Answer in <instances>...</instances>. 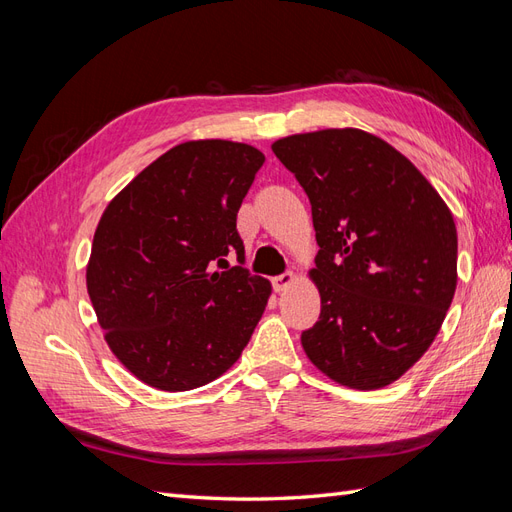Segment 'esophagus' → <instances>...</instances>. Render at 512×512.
Returning a JSON list of instances; mask_svg holds the SVG:
<instances>
[{
	"instance_id": "1",
	"label": "esophagus",
	"mask_w": 512,
	"mask_h": 512,
	"mask_svg": "<svg viewBox=\"0 0 512 512\" xmlns=\"http://www.w3.org/2000/svg\"><path fill=\"white\" fill-rule=\"evenodd\" d=\"M271 284H273L275 292H284V290H288V288L294 284V273H292V271H286V273H282V275H277V277H273Z\"/></svg>"
}]
</instances>
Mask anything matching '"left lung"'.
<instances>
[{
    "label": "left lung",
    "mask_w": 512,
    "mask_h": 512,
    "mask_svg": "<svg viewBox=\"0 0 512 512\" xmlns=\"http://www.w3.org/2000/svg\"><path fill=\"white\" fill-rule=\"evenodd\" d=\"M312 205L320 318L301 344L322 374L380 389L421 359L457 286V230L416 166L363 130L273 143Z\"/></svg>",
    "instance_id": "obj_1"
}]
</instances>
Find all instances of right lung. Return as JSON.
I'll use <instances>...</instances> for the list:
<instances>
[{
	"mask_svg": "<svg viewBox=\"0 0 512 512\" xmlns=\"http://www.w3.org/2000/svg\"><path fill=\"white\" fill-rule=\"evenodd\" d=\"M262 164L265 156L243 143H181L102 213L89 299L108 348L153 389L190 391L220 378L265 312L271 284L243 267L237 230ZM232 255L238 265L228 268Z\"/></svg>",
	"mask_w": 512,
	"mask_h": 512,
	"instance_id": "right-lung-1",
	"label": "right lung"
}]
</instances>
